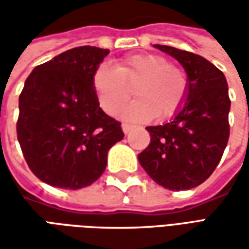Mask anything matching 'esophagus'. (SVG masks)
<instances>
[{"mask_svg": "<svg viewBox=\"0 0 249 249\" xmlns=\"http://www.w3.org/2000/svg\"><path fill=\"white\" fill-rule=\"evenodd\" d=\"M121 128H123V132H124L125 135H126V133H129L130 130L133 129V125H129V124H123V126H121Z\"/></svg>", "mask_w": 249, "mask_h": 249, "instance_id": "1", "label": "esophagus"}]
</instances>
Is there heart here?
Segmentation results:
<instances>
[{"label": "heart", "mask_w": 249, "mask_h": 249, "mask_svg": "<svg viewBox=\"0 0 249 249\" xmlns=\"http://www.w3.org/2000/svg\"><path fill=\"white\" fill-rule=\"evenodd\" d=\"M93 87L109 114L124 108L135 87L139 100L123 112V117L132 121H145L155 114L159 119L171 117L183 107L187 96L183 71L159 54H133L117 68L101 64L93 74Z\"/></svg>", "instance_id": "b5f03b06"}]
</instances>
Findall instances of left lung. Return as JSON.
Masks as SVG:
<instances>
[{
	"label": "left lung",
	"instance_id": "1",
	"mask_svg": "<svg viewBox=\"0 0 249 249\" xmlns=\"http://www.w3.org/2000/svg\"><path fill=\"white\" fill-rule=\"evenodd\" d=\"M153 46L181 64L187 96L169 123L146 126L151 144L139 161L159 185L187 191L204 183L224 153L230 137L228 84L224 73L204 57L173 46Z\"/></svg>",
	"mask_w": 249,
	"mask_h": 249
}]
</instances>
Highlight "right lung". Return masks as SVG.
Here are the masks:
<instances>
[{"mask_svg":"<svg viewBox=\"0 0 249 249\" xmlns=\"http://www.w3.org/2000/svg\"><path fill=\"white\" fill-rule=\"evenodd\" d=\"M108 49L78 46L36 66L19 94L17 137L41 181L81 189L107 168L108 152L124 139L119 121L100 108L93 74Z\"/></svg>","mask_w":249,"mask_h":249,"instance_id":"add662e5","label":"right lung"}]
</instances>
